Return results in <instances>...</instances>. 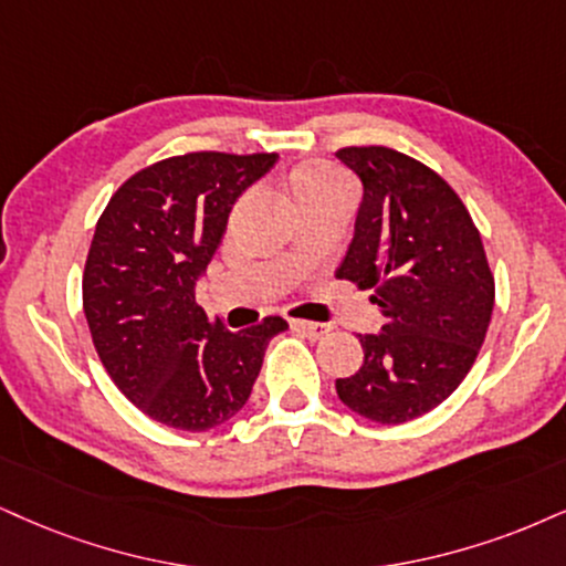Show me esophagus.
<instances>
[{
  "label": "esophagus",
  "mask_w": 566,
  "mask_h": 566,
  "mask_svg": "<svg viewBox=\"0 0 566 566\" xmlns=\"http://www.w3.org/2000/svg\"><path fill=\"white\" fill-rule=\"evenodd\" d=\"M291 327H294L296 333H302V336L310 338V340H319L327 331H331V327H327V325L310 323V319H291Z\"/></svg>",
  "instance_id": "obj_1"
}]
</instances>
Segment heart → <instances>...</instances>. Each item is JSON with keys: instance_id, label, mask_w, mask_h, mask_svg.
<instances>
[{"instance_id": "heart-1", "label": "heart", "mask_w": 566, "mask_h": 566, "mask_svg": "<svg viewBox=\"0 0 566 566\" xmlns=\"http://www.w3.org/2000/svg\"><path fill=\"white\" fill-rule=\"evenodd\" d=\"M344 186V178L336 167L325 165V163H310L302 165L291 178V191H294V199L310 197V193H319L327 191V188H338Z\"/></svg>"}]
</instances>
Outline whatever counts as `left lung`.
Listing matches in <instances>:
<instances>
[{
  "instance_id": "obj_1",
  "label": "left lung",
  "mask_w": 566,
  "mask_h": 566,
  "mask_svg": "<svg viewBox=\"0 0 566 566\" xmlns=\"http://www.w3.org/2000/svg\"><path fill=\"white\" fill-rule=\"evenodd\" d=\"M336 157L361 180L354 239L336 270L373 289L386 317L359 336L365 361L336 380L338 399L380 424H401L449 399L475 365L493 315L483 241L457 191L388 146H346Z\"/></svg>"
}]
</instances>
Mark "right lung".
<instances>
[{"label": "right lung", "instance_id": "add662e5", "mask_svg": "<svg viewBox=\"0 0 566 566\" xmlns=\"http://www.w3.org/2000/svg\"><path fill=\"white\" fill-rule=\"evenodd\" d=\"M277 155L191 151L117 188L96 222L83 312L104 369L128 401L167 428L201 432L249 401L283 317L228 331L197 304L235 199Z\"/></svg>", "mask_w": 566, "mask_h": 566}]
</instances>
